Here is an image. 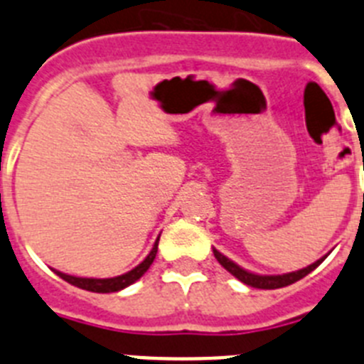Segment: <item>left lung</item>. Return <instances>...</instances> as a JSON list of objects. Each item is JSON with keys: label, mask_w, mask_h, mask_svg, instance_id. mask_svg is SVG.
<instances>
[{"label": "left lung", "mask_w": 364, "mask_h": 364, "mask_svg": "<svg viewBox=\"0 0 364 364\" xmlns=\"http://www.w3.org/2000/svg\"><path fill=\"white\" fill-rule=\"evenodd\" d=\"M215 253V259L220 262L224 268L228 269V272L233 275V277L239 279L240 282H244V284L247 286H253V288H260V290H275V288H282V286H288V284H294V282L301 281L302 277H306L308 273L314 272L317 266L321 264L324 260L319 259L317 262H314V264L306 266V268L299 269V272H291V273H284V275H255V273H250L246 272V269H242L240 266H237L233 262V260H230L228 257H224L222 253H218L217 250H213Z\"/></svg>", "instance_id": "left-lung-1"}]
</instances>
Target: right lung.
I'll return each mask as SVG.
<instances>
[{
	"label": "right lung",
	"mask_w": 364,
	"mask_h": 364,
	"mask_svg": "<svg viewBox=\"0 0 364 364\" xmlns=\"http://www.w3.org/2000/svg\"><path fill=\"white\" fill-rule=\"evenodd\" d=\"M156 252H159V239H156V242H154L149 255H147L146 259L136 266V268L124 273V275H118V277H112V279H83V277H73V275H67V273H62V272H56V273L63 279V281H67L73 286H78V288H82V290L96 291V294H112V291L124 290V288H127V286L133 284V282H136L138 279L142 277L144 273L149 269V266L153 264Z\"/></svg>",
	"instance_id": "add662e5"
}]
</instances>
